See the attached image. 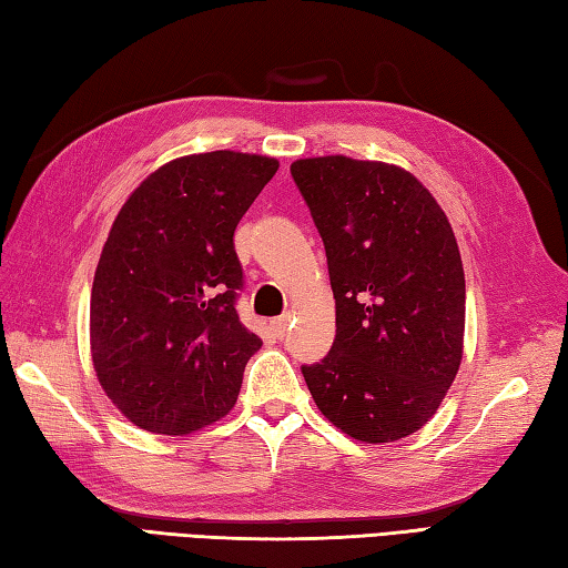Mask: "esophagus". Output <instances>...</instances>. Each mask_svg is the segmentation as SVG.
<instances>
[{
	"mask_svg": "<svg viewBox=\"0 0 568 568\" xmlns=\"http://www.w3.org/2000/svg\"><path fill=\"white\" fill-rule=\"evenodd\" d=\"M288 321H292V314H284V316H276L274 321H272V328L276 331V333H284L286 328H288Z\"/></svg>",
	"mask_w": 568,
	"mask_h": 568,
	"instance_id": "esophagus-1",
	"label": "esophagus"
}]
</instances>
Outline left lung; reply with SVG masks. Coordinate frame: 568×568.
Here are the masks:
<instances>
[{
  "mask_svg": "<svg viewBox=\"0 0 568 568\" xmlns=\"http://www.w3.org/2000/svg\"><path fill=\"white\" fill-rule=\"evenodd\" d=\"M318 227L335 341L301 373L326 419L365 444L419 432L456 379L466 280L442 205L409 171L351 156L298 159Z\"/></svg>",
  "mask_w": 568,
  "mask_h": 568,
  "instance_id": "obj_1",
  "label": "left lung"
}]
</instances>
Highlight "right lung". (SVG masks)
Segmentation results:
<instances>
[{
	"label": "right lung",
	"instance_id": "right-lung-1",
	"mask_svg": "<svg viewBox=\"0 0 568 568\" xmlns=\"http://www.w3.org/2000/svg\"><path fill=\"white\" fill-rule=\"evenodd\" d=\"M280 169L242 152L173 159L126 199L90 294L92 365L139 429L183 436L235 407L260 335L235 311V227Z\"/></svg>",
	"mask_w": 568,
	"mask_h": 568
}]
</instances>
